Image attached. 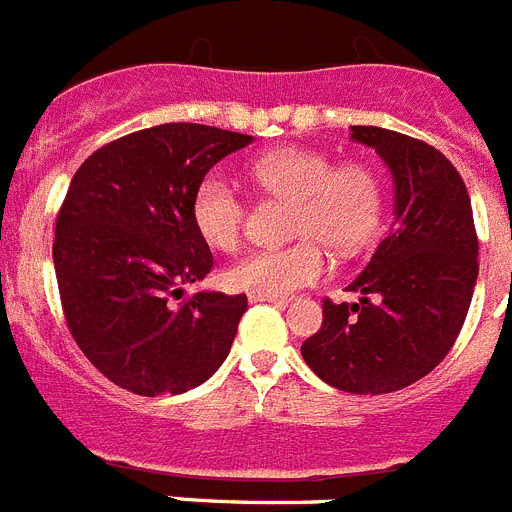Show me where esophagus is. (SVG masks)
<instances>
[{"instance_id":"esophagus-1","label":"esophagus","mask_w":512,"mask_h":512,"mask_svg":"<svg viewBox=\"0 0 512 512\" xmlns=\"http://www.w3.org/2000/svg\"><path fill=\"white\" fill-rule=\"evenodd\" d=\"M248 300H251V302H277V305H287V300H284V297H269V295H248Z\"/></svg>"}]
</instances>
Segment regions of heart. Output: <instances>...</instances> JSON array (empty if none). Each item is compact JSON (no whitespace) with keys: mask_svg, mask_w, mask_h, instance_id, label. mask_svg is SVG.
Wrapping results in <instances>:
<instances>
[{"mask_svg":"<svg viewBox=\"0 0 512 512\" xmlns=\"http://www.w3.org/2000/svg\"><path fill=\"white\" fill-rule=\"evenodd\" d=\"M251 179L269 197L295 205L289 235L292 246L256 251L225 271V284L248 295L287 297L318 282L328 269L323 246L338 256H354L377 238L382 225L384 187L364 161L333 164L318 148L282 146L261 153ZM241 194L220 174H207L192 194V223L215 251H235L241 243Z\"/></svg>","mask_w":512,"mask_h":512,"instance_id":"heart-1","label":"heart"}]
</instances>
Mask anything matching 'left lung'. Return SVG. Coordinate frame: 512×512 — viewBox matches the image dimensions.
Segmentation results:
<instances>
[{"instance_id":"left-lung-1","label":"left lung","mask_w":512,"mask_h":512,"mask_svg":"<svg viewBox=\"0 0 512 512\" xmlns=\"http://www.w3.org/2000/svg\"><path fill=\"white\" fill-rule=\"evenodd\" d=\"M395 184V220L354 282L359 302L325 300L323 328L302 359L323 382L384 395L433 372L459 336L477 284V230L459 171L433 146L395 130L354 125Z\"/></svg>"}]
</instances>
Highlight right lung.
<instances>
[{"label": "right lung", "instance_id": "obj_1", "mask_svg": "<svg viewBox=\"0 0 512 512\" xmlns=\"http://www.w3.org/2000/svg\"><path fill=\"white\" fill-rule=\"evenodd\" d=\"M251 135L166 122L79 166L56 220L53 266L76 346L135 395H182L220 369L246 295L197 292L212 253L192 223L194 187Z\"/></svg>", "mask_w": 512, "mask_h": 512}]
</instances>
